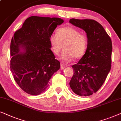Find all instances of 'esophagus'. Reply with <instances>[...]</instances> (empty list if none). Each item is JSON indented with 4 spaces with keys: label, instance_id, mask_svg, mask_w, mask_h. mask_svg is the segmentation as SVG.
<instances>
[{
    "label": "esophagus",
    "instance_id": "esophagus-1",
    "mask_svg": "<svg viewBox=\"0 0 121 121\" xmlns=\"http://www.w3.org/2000/svg\"><path fill=\"white\" fill-rule=\"evenodd\" d=\"M65 68V65H64L63 63H60V68L61 69H63Z\"/></svg>",
    "mask_w": 121,
    "mask_h": 121
}]
</instances>
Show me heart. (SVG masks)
I'll list each match as a JSON object with an SVG mask.
<instances>
[{
	"label": "heart",
	"mask_w": 121,
	"mask_h": 121,
	"mask_svg": "<svg viewBox=\"0 0 121 121\" xmlns=\"http://www.w3.org/2000/svg\"><path fill=\"white\" fill-rule=\"evenodd\" d=\"M49 41L52 52L56 55H59L64 48L60 58L64 62H70L73 58L75 59L82 58L87 46L86 36L73 27L59 28L56 34L51 35Z\"/></svg>",
	"instance_id": "b5f03b06"
}]
</instances>
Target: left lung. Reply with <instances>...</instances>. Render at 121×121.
<instances>
[{
	"instance_id": "obj_1",
	"label": "left lung",
	"mask_w": 121,
	"mask_h": 121,
	"mask_svg": "<svg viewBox=\"0 0 121 121\" xmlns=\"http://www.w3.org/2000/svg\"><path fill=\"white\" fill-rule=\"evenodd\" d=\"M69 22L86 33V52L77 64L69 85L74 93L87 96L102 86L111 67V39L100 24L91 19H71Z\"/></svg>"
}]
</instances>
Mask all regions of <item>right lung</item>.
<instances>
[{"mask_svg":"<svg viewBox=\"0 0 121 121\" xmlns=\"http://www.w3.org/2000/svg\"><path fill=\"white\" fill-rule=\"evenodd\" d=\"M63 22L60 18L31 16L12 37L10 69L15 81L26 93L37 95L45 91L49 79L60 68L49 37Z\"/></svg>","mask_w":121,"mask_h":121,"instance_id":"right-lung-1","label":"right lung"}]
</instances>
